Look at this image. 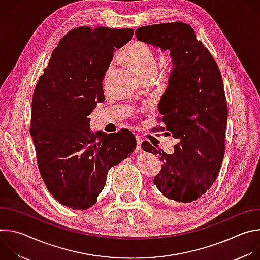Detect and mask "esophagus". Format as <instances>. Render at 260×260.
Segmentation results:
<instances>
[{
  "label": "esophagus",
  "mask_w": 260,
  "mask_h": 260,
  "mask_svg": "<svg viewBox=\"0 0 260 260\" xmlns=\"http://www.w3.org/2000/svg\"><path fill=\"white\" fill-rule=\"evenodd\" d=\"M136 139H137V149H136V151L137 152H142L143 149H142L141 145H142V142H143V138L141 136H137Z\"/></svg>",
  "instance_id": "obj_1"
}]
</instances>
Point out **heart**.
<instances>
[{"label":"heart","instance_id":"b5f03b06","mask_svg":"<svg viewBox=\"0 0 260 260\" xmlns=\"http://www.w3.org/2000/svg\"><path fill=\"white\" fill-rule=\"evenodd\" d=\"M126 57L142 78L156 75L159 57L157 51L150 44L140 41L133 43Z\"/></svg>","mask_w":260,"mask_h":260}]
</instances>
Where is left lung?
<instances>
[{"instance_id":"1","label":"left lung","mask_w":260,"mask_h":260,"mask_svg":"<svg viewBox=\"0 0 260 260\" xmlns=\"http://www.w3.org/2000/svg\"><path fill=\"white\" fill-rule=\"evenodd\" d=\"M135 34L139 41L171 51L175 67L158 104V120L165 126L156 131H167L180 143L173 154L148 141L142 148L158 154L162 162L153 181L160 196L177 205L188 204L211 188L225 152L228 105L221 73L187 23L141 26Z\"/></svg>"}]
</instances>
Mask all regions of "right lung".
Returning a JSON list of instances; mask_svg holds the SVG:
<instances>
[{
    "mask_svg": "<svg viewBox=\"0 0 260 260\" xmlns=\"http://www.w3.org/2000/svg\"><path fill=\"white\" fill-rule=\"evenodd\" d=\"M132 28L79 26L52 51L34 90L29 133L37 164L48 191L74 210L93 206L108 171L136 149L134 134L93 133L87 117L105 99L103 79L116 48Z\"/></svg>",
    "mask_w": 260,
    "mask_h": 260,
    "instance_id": "obj_1",
    "label": "right lung"
}]
</instances>
